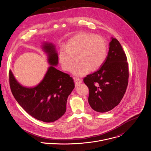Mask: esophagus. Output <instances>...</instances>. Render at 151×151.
Here are the masks:
<instances>
[{
	"label": "esophagus",
	"mask_w": 151,
	"mask_h": 151,
	"mask_svg": "<svg viewBox=\"0 0 151 151\" xmlns=\"http://www.w3.org/2000/svg\"><path fill=\"white\" fill-rule=\"evenodd\" d=\"M74 82H75V84H76V85L80 84V83H82L81 79H80L79 78H74Z\"/></svg>",
	"instance_id": "1"
}]
</instances>
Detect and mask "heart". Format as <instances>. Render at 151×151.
Segmentation results:
<instances>
[{
    "instance_id": "b5f03b06",
    "label": "heart",
    "mask_w": 151,
    "mask_h": 151,
    "mask_svg": "<svg viewBox=\"0 0 151 151\" xmlns=\"http://www.w3.org/2000/svg\"><path fill=\"white\" fill-rule=\"evenodd\" d=\"M107 54L106 42L102 36L82 33L70 39L65 49L60 51L59 60L63 70L66 72H71L77 61L79 62L73 74L82 77L101 68L106 60Z\"/></svg>"
}]
</instances>
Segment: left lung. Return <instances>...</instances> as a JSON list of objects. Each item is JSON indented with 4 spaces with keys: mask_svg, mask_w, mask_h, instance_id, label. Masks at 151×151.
<instances>
[{
    "mask_svg": "<svg viewBox=\"0 0 151 151\" xmlns=\"http://www.w3.org/2000/svg\"><path fill=\"white\" fill-rule=\"evenodd\" d=\"M109 50L103 65L83 79L88 87V102L98 112L113 109L121 102L126 92L129 78L127 58L119 42L111 38Z\"/></svg>",
    "mask_w": 151,
    "mask_h": 151,
    "instance_id": "obj_1",
    "label": "left lung"
}]
</instances>
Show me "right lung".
Listing matches in <instances>:
<instances>
[{
  "label": "right lung",
  "mask_w": 151,
  "mask_h": 151,
  "mask_svg": "<svg viewBox=\"0 0 151 151\" xmlns=\"http://www.w3.org/2000/svg\"><path fill=\"white\" fill-rule=\"evenodd\" d=\"M42 49L50 65L42 81L35 87H24L10 70L9 83L14 98L28 114L44 122H53L65 113L67 99L75 83L70 75L55 68L58 64L55 46L45 42Z\"/></svg>",
  "instance_id": "obj_1"
}]
</instances>
